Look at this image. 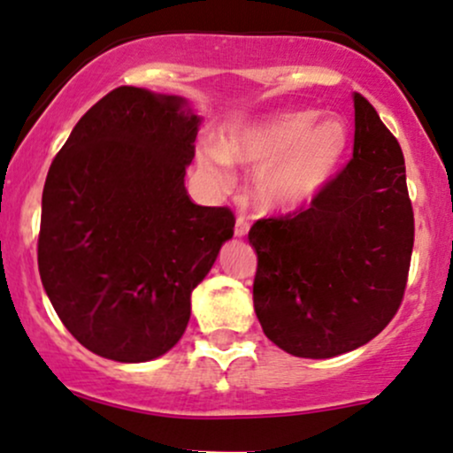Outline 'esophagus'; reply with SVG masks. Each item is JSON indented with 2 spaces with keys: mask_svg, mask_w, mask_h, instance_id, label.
<instances>
[{
  "mask_svg": "<svg viewBox=\"0 0 453 453\" xmlns=\"http://www.w3.org/2000/svg\"><path fill=\"white\" fill-rule=\"evenodd\" d=\"M248 231H250V222H248L243 216H240L235 222V237H246Z\"/></svg>",
  "mask_w": 453,
  "mask_h": 453,
  "instance_id": "esophagus-1",
  "label": "esophagus"
}]
</instances>
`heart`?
I'll use <instances>...</instances> for the list:
<instances>
[{
  "instance_id": "obj_1",
  "label": "heart",
  "mask_w": 453,
  "mask_h": 453,
  "mask_svg": "<svg viewBox=\"0 0 453 453\" xmlns=\"http://www.w3.org/2000/svg\"><path fill=\"white\" fill-rule=\"evenodd\" d=\"M349 147L350 128L342 117L299 109L231 126L218 150H201L196 162L216 181H226L231 165L257 169V201L265 210L295 211L332 184Z\"/></svg>"
}]
</instances>
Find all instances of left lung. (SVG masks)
<instances>
[{
	"label": "left lung",
	"mask_w": 453,
	"mask_h": 453,
	"mask_svg": "<svg viewBox=\"0 0 453 453\" xmlns=\"http://www.w3.org/2000/svg\"><path fill=\"white\" fill-rule=\"evenodd\" d=\"M353 158L308 210L258 220L254 312L295 357L327 359L364 347L403 302L413 207L404 156L374 106L353 94Z\"/></svg>",
	"instance_id": "left-lung-1"
}]
</instances>
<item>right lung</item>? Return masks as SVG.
I'll list each match as a JSON object with an SVG mask.
<instances>
[{"mask_svg": "<svg viewBox=\"0 0 453 453\" xmlns=\"http://www.w3.org/2000/svg\"><path fill=\"white\" fill-rule=\"evenodd\" d=\"M199 126L181 96L124 85L81 117L50 165L40 280L65 329L100 357L139 364L175 347L192 291L233 237L226 207L186 192Z\"/></svg>", "mask_w": 453, "mask_h": 453, "instance_id": "add662e5", "label": "right lung"}]
</instances>
